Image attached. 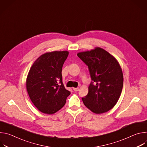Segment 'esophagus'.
Listing matches in <instances>:
<instances>
[{"label":"esophagus","mask_w":147,"mask_h":147,"mask_svg":"<svg viewBox=\"0 0 147 147\" xmlns=\"http://www.w3.org/2000/svg\"><path fill=\"white\" fill-rule=\"evenodd\" d=\"M73 90L76 92L78 91H79V88H73Z\"/></svg>","instance_id":"esophagus-1"}]
</instances>
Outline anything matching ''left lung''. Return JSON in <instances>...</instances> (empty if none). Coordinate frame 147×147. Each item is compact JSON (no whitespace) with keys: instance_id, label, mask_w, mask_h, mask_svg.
Masks as SVG:
<instances>
[{"instance_id":"1","label":"left lung","mask_w":147,"mask_h":147,"mask_svg":"<svg viewBox=\"0 0 147 147\" xmlns=\"http://www.w3.org/2000/svg\"><path fill=\"white\" fill-rule=\"evenodd\" d=\"M77 56L88 66L92 80L88 94L82 98L84 104L96 114L109 111L116 104L123 86V73L118 61L99 47L80 52Z\"/></svg>"}]
</instances>
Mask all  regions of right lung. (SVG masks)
I'll use <instances>...</instances> for the list:
<instances>
[{
	"instance_id": "obj_1",
	"label": "right lung",
	"mask_w": 147,
	"mask_h": 147,
	"mask_svg": "<svg viewBox=\"0 0 147 147\" xmlns=\"http://www.w3.org/2000/svg\"><path fill=\"white\" fill-rule=\"evenodd\" d=\"M67 51L48 52L39 57L28 73L26 88L35 107L41 112L53 114L65 105L70 92L64 87L61 70Z\"/></svg>"
}]
</instances>
